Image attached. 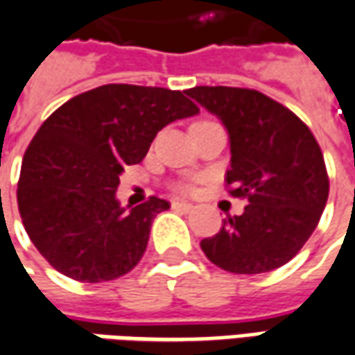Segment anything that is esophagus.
<instances>
[{
  "label": "esophagus",
  "instance_id": "esophagus-1",
  "mask_svg": "<svg viewBox=\"0 0 355 355\" xmlns=\"http://www.w3.org/2000/svg\"><path fill=\"white\" fill-rule=\"evenodd\" d=\"M173 208L178 209V211H184V214H188V211H192V209H194V206H192V204H188V202H173Z\"/></svg>",
  "mask_w": 355,
  "mask_h": 355
}]
</instances>
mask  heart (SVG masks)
Returning <instances> with one entry per match:
<instances>
[{
	"instance_id": "obj_1",
	"label": "heart",
	"mask_w": 355,
	"mask_h": 355,
	"mask_svg": "<svg viewBox=\"0 0 355 355\" xmlns=\"http://www.w3.org/2000/svg\"><path fill=\"white\" fill-rule=\"evenodd\" d=\"M196 124H198V122H196Z\"/></svg>"
}]
</instances>
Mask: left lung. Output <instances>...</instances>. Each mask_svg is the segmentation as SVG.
<instances>
[{
    "mask_svg": "<svg viewBox=\"0 0 355 355\" xmlns=\"http://www.w3.org/2000/svg\"><path fill=\"white\" fill-rule=\"evenodd\" d=\"M188 96L221 120L229 134V194L248 198L241 216L200 247L233 274L270 272L297 254L319 223L329 175L319 144L289 108L254 89L194 87Z\"/></svg>",
    "mask_w": 355,
    "mask_h": 355,
    "instance_id": "1",
    "label": "left lung"
}]
</instances>
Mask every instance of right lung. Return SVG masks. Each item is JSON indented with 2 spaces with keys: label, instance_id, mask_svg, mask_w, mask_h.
I'll list each match as a JSON object with an SVG mask.
<instances>
[{
  "label": "right lung",
  "instance_id": "add662e5",
  "mask_svg": "<svg viewBox=\"0 0 355 355\" xmlns=\"http://www.w3.org/2000/svg\"><path fill=\"white\" fill-rule=\"evenodd\" d=\"M200 108L180 91L112 83L69 98L26 147L17 204L50 266L87 284L116 279L141 260L167 200H116L126 165L146 157L159 130Z\"/></svg>",
  "mask_w": 355,
  "mask_h": 355
}]
</instances>
